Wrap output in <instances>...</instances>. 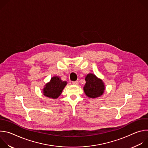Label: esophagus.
Wrapping results in <instances>:
<instances>
[{"instance_id": "1", "label": "esophagus", "mask_w": 148, "mask_h": 148, "mask_svg": "<svg viewBox=\"0 0 148 148\" xmlns=\"http://www.w3.org/2000/svg\"><path fill=\"white\" fill-rule=\"evenodd\" d=\"M72 84H74V85H77V84H78V81H73V82H72Z\"/></svg>"}]
</instances>
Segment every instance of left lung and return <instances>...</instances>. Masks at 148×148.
I'll return each instance as SVG.
<instances>
[{
	"instance_id": "8db88e82",
	"label": "left lung",
	"mask_w": 148,
	"mask_h": 148,
	"mask_svg": "<svg viewBox=\"0 0 148 148\" xmlns=\"http://www.w3.org/2000/svg\"><path fill=\"white\" fill-rule=\"evenodd\" d=\"M86 83L84 87V91L87 97L95 98L101 96L105 91V85L102 79L95 75L90 73L86 77Z\"/></svg>"
}]
</instances>
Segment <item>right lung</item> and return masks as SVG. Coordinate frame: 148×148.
Segmentation results:
<instances>
[{
	"label": "right lung",
	"instance_id": "obj_1",
	"mask_svg": "<svg viewBox=\"0 0 148 148\" xmlns=\"http://www.w3.org/2000/svg\"><path fill=\"white\" fill-rule=\"evenodd\" d=\"M67 84V81H63L58 76H54L45 85L43 90V95L50 98L56 99L61 95Z\"/></svg>",
	"mask_w": 148,
	"mask_h": 148
}]
</instances>
